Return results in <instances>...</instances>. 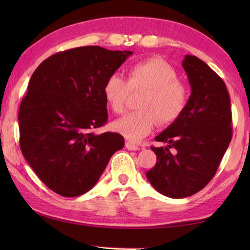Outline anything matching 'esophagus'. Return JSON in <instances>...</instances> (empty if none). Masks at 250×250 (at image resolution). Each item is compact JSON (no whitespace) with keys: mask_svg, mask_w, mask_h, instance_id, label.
Returning a JSON list of instances; mask_svg holds the SVG:
<instances>
[{"mask_svg":"<svg viewBox=\"0 0 250 250\" xmlns=\"http://www.w3.org/2000/svg\"><path fill=\"white\" fill-rule=\"evenodd\" d=\"M125 147L128 150H133V151L140 150V146H139L138 145H135V143H132V142H125Z\"/></svg>","mask_w":250,"mask_h":250,"instance_id":"34e87169","label":"esophagus"}]
</instances>
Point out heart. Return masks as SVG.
I'll return each instance as SVG.
<instances>
[{
    "instance_id": "obj_1",
    "label": "heart",
    "mask_w": 250,
    "mask_h": 250,
    "mask_svg": "<svg viewBox=\"0 0 250 250\" xmlns=\"http://www.w3.org/2000/svg\"><path fill=\"white\" fill-rule=\"evenodd\" d=\"M103 91L110 109L117 115L125 110L130 91H143L137 104L139 110L113 125L116 131L132 141L145 138L156 124L167 125L174 122L183 113L189 98L188 87L179 80L177 71L159 58L131 66L126 80L118 74L109 76Z\"/></svg>"
}]
</instances>
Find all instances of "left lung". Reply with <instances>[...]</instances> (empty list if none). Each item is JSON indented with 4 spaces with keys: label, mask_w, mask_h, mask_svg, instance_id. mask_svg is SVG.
I'll use <instances>...</instances> for the list:
<instances>
[{
    "label": "left lung",
    "mask_w": 250,
    "mask_h": 250,
    "mask_svg": "<svg viewBox=\"0 0 250 250\" xmlns=\"http://www.w3.org/2000/svg\"><path fill=\"white\" fill-rule=\"evenodd\" d=\"M182 65L192 94L183 113L155 137L167 146H151L156 164L146 172L156 191L172 198L191 196L209 183L232 137L225 83L196 56L186 55Z\"/></svg>",
    "instance_id": "1"
}]
</instances>
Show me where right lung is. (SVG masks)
Returning <instances> with one entry per match:
<instances>
[{
  "label": "right lung",
  "instance_id": "add662e5",
  "mask_svg": "<svg viewBox=\"0 0 250 250\" xmlns=\"http://www.w3.org/2000/svg\"><path fill=\"white\" fill-rule=\"evenodd\" d=\"M132 52L83 46L46 58L28 83L19 111L20 146L41 181L65 197L98 182L110 158L125 146L107 124L105 80Z\"/></svg>",
  "mask_w": 250,
  "mask_h": 250
}]
</instances>
